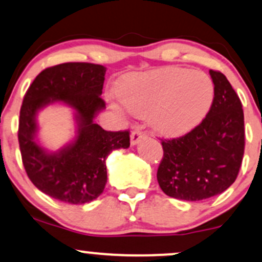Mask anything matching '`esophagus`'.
Returning a JSON list of instances; mask_svg holds the SVG:
<instances>
[{
    "label": "esophagus",
    "instance_id": "34e87169",
    "mask_svg": "<svg viewBox=\"0 0 262 262\" xmlns=\"http://www.w3.org/2000/svg\"><path fill=\"white\" fill-rule=\"evenodd\" d=\"M146 133L145 132H143V129H141L140 127H137L133 129V132H132L130 134V143L132 145H135V144H138L139 141L143 139L144 137H145Z\"/></svg>",
    "mask_w": 262,
    "mask_h": 262
}]
</instances>
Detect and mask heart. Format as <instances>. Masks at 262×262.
Returning <instances> with one entry per match:
<instances>
[{
  "mask_svg": "<svg viewBox=\"0 0 262 262\" xmlns=\"http://www.w3.org/2000/svg\"><path fill=\"white\" fill-rule=\"evenodd\" d=\"M117 93L121 103L137 114L150 113V123L159 133L182 135L207 116L214 98V85L207 74L188 69H159L125 77Z\"/></svg>",
  "mask_w": 262,
  "mask_h": 262,
  "instance_id": "1",
  "label": "heart"
}]
</instances>
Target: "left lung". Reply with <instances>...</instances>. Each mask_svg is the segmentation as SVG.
<instances>
[{"instance_id": "8db88e82", "label": "left lung", "mask_w": 262, "mask_h": 262, "mask_svg": "<svg viewBox=\"0 0 262 262\" xmlns=\"http://www.w3.org/2000/svg\"><path fill=\"white\" fill-rule=\"evenodd\" d=\"M214 98L206 118L187 134L161 139L158 182L167 196L202 201L233 185L245 148L242 101L221 71L209 70Z\"/></svg>"}]
</instances>
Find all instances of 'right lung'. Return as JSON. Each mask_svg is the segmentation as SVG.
<instances>
[{
  "label": "right lung",
  "mask_w": 262,
  "mask_h": 262,
  "mask_svg": "<svg viewBox=\"0 0 262 262\" xmlns=\"http://www.w3.org/2000/svg\"><path fill=\"white\" fill-rule=\"evenodd\" d=\"M106 68L91 62H64L44 69L27 90L19 112L18 141L29 180L45 194L64 203L96 200L107 182L106 159L114 149L130 145L129 130L108 132L93 122L106 108L102 100ZM64 101L77 112L78 137L56 153L35 140L39 109Z\"/></svg>",
  "instance_id": "right-lung-1"
}]
</instances>
